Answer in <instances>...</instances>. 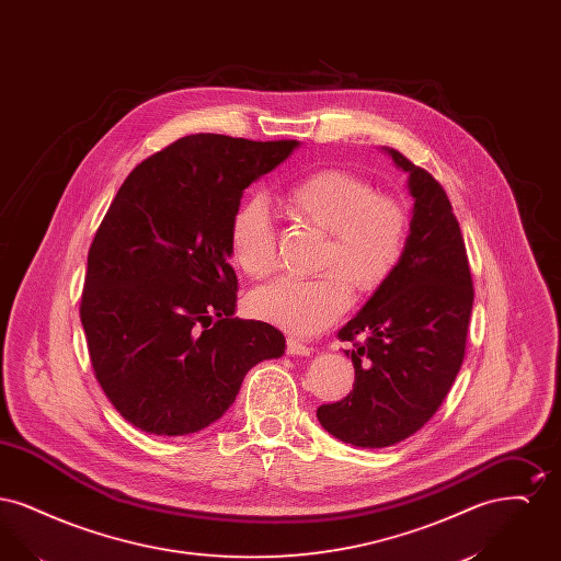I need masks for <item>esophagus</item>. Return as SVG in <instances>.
<instances>
[{
  "mask_svg": "<svg viewBox=\"0 0 561 561\" xmlns=\"http://www.w3.org/2000/svg\"><path fill=\"white\" fill-rule=\"evenodd\" d=\"M286 345H288V353L290 355H311L313 353V348L305 345V343H300V341H296L294 336H288Z\"/></svg>",
  "mask_w": 561,
  "mask_h": 561,
  "instance_id": "34e87169",
  "label": "esophagus"
}]
</instances>
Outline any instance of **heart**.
I'll list each match as a JSON object with an SVG mask.
<instances>
[{
	"mask_svg": "<svg viewBox=\"0 0 561 561\" xmlns=\"http://www.w3.org/2000/svg\"><path fill=\"white\" fill-rule=\"evenodd\" d=\"M288 208L325 231L318 277L279 275L248 298L254 318L294 334H316L351 305L347 279L362 293L382 286L400 265L408 240V213L345 170H318L288 188ZM233 261L250 277L275 268V227L263 197H250L229 225Z\"/></svg>",
	"mask_w": 561,
	"mask_h": 561,
	"instance_id": "1",
	"label": "heart"
}]
</instances>
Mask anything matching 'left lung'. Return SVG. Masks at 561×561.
Returning <instances> with one entry per match:
<instances>
[{"instance_id":"obj_1","label":"left lung","mask_w":561,"mask_h":561,"mask_svg":"<svg viewBox=\"0 0 561 561\" xmlns=\"http://www.w3.org/2000/svg\"><path fill=\"white\" fill-rule=\"evenodd\" d=\"M414 199L400 265L339 332L355 368L345 400L318 408L321 427L357 448H387L437 412L462 366L473 282L453 204L427 170L382 147Z\"/></svg>"}]
</instances>
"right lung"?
Returning a JSON list of instances; mask_svg holds the SVG:
<instances>
[{
	"label": "right lung",
	"instance_id": "1",
	"mask_svg": "<svg viewBox=\"0 0 561 561\" xmlns=\"http://www.w3.org/2000/svg\"><path fill=\"white\" fill-rule=\"evenodd\" d=\"M298 140L191 134L138 163L88 252L80 318L115 410L153 435L218 421L243 376L282 357L284 334L233 318L229 225L241 195Z\"/></svg>",
	"mask_w": 561,
	"mask_h": 561
}]
</instances>
